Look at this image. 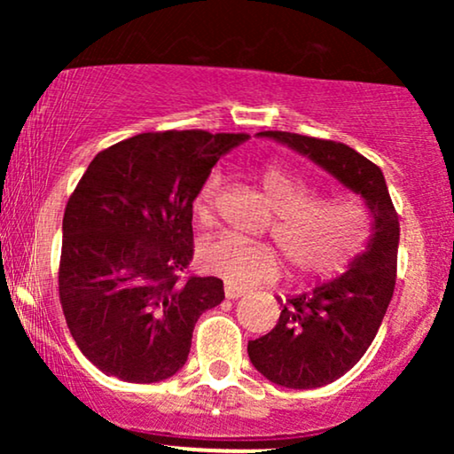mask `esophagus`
I'll return each instance as SVG.
<instances>
[{
  "label": "esophagus",
  "instance_id": "esophagus-1",
  "mask_svg": "<svg viewBox=\"0 0 454 454\" xmlns=\"http://www.w3.org/2000/svg\"><path fill=\"white\" fill-rule=\"evenodd\" d=\"M247 293V288L245 286H237V284H223V294H226V299H239V296H243Z\"/></svg>",
  "mask_w": 454,
  "mask_h": 454
}]
</instances>
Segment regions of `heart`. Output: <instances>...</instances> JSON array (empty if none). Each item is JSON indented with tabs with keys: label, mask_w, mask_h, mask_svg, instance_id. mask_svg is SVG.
Masks as SVG:
<instances>
[{
	"label": "heart",
	"mask_w": 454,
	"mask_h": 454,
	"mask_svg": "<svg viewBox=\"0 0 454 454\" xmlns=\"http://www.w3.org/2000/svg\"><path fill=\"white\" fill-rule=\"evenodd\" d=\"M220 184V173L207 175L192 200V213L202 226L213 220ZM260 184L275 211L273 237L296 278L328 279L363 252L372 220L358 198H311V185L275 164L264 166ZM196 258L202 270L234 284L270 281L281 270V256L273 245L234 232L202 239Z\"/></svg>",
	"instance_id": "heart-1"
}]
</instances>
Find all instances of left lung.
I'll use <instances>...</instances> for the list:
<instances>
[{
  "instance_id": "1",
  "label": "left lung",
  "mask_w": 454,
  "mask_h": 454,
  "mask_svg": "<svg viewBox=\"0 0 454 454\" xmlns=\"http://www.w3.org/2000/svg\"><path fill=\"white\" fill-rule=\"evenodd\" d=\"M273 138L328 170L364 198L373 234L341 278L311 293L286 299L278 325L247 343L249 361L270 382L286 388H317L361 361L393 299L397 278L399 215L380 166L337 140L269 129Z\"/></svg>"
}]
</instances>
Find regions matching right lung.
I'll return each mask as SVG.
<instances>
[{
  "label": "right lung",
  "instance_id": "add662e5",
  "mask_svg": "<svg viewBox=\"0 0 454 454\" xmlns=\"http://www.w3.org/2000/svg\"><path fill=\"white\" fill-rule=\"evenodd\" d=\"M247 134L166 129L100 151L64 213L59 301L76 346L106 376L151 384L187 361L217 278L181 279L194 256L192 200Z\"/></svg>",
  "mask_w": 454,
  "mask_h": 454
}]
</instances>
